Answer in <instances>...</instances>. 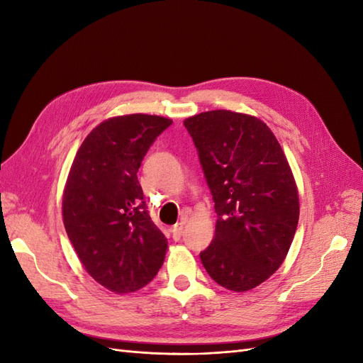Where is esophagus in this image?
Here are the masks:
<instances>
[{
  "instance_id": "esophagus-1",
  "label": "esophagus",
  "mask_w": 363,
  "mask_h": 363,
  "mask_svg": "<svg viewBox=\"0 0 363 363\" xmlns=\"http://www.w3.org/2000/svg\"><path fill=\"white\" fill-rule=\"evenodd\" d=\"M184 224H186V219H182L180 223L175 224L172 228H171V233H172V238L177 240L182 238V233H183V228H184Z\"/></svg>"
}]
</instances>
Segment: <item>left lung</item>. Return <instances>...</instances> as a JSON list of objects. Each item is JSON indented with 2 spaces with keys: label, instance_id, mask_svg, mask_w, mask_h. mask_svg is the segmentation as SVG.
Segmentation results:
<instances>
[{
  "label": "left lung",
  "instance_id": "left-lung-1",
  "mask_svg": "<svg viewBox=\"0 0 363 363\" xmlns=\"http://www.w3.org/2000/svg\"><path fill=\"white\" fill-rule=\"evenodd\" d=\"M213 195L216 224L200 259L223 288L259 286L286 259L298 224V188L289 162L262 119L208 111L183 121Z\"/></svg>",
  "mask_w": 363,
  "mask_h": 363
}]
</instances>
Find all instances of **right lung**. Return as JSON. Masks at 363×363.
<instances>
[{
  "mask_svg": "<svg viewBox=\"0 0 363 363\" xmlns=\"http://www.w3.org/2000/svg\"><path fill=\"white\" fill-rule=\"evenodd\" d=\"M172 119L130 113L98 124L74 157L62 199L63 224L86 272L115 294L156 277L168 239L151 221L138 182L140 162Z\"/></svg>",
  "mask_w": 363,
  "mask_h": 363,
  "instance_id": "add662e5",
  "label": "right lung"
}]
</instances>
